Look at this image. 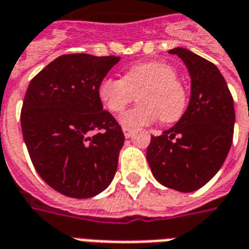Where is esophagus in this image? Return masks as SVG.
Returning a JSON list of instances; mask_svg holds the SVG:
<instances>
[{"label": "esophagus", "instance_id": "34e87169", "mask_svg": "<svg viewBox=\"0 0 249 249\" xmlns=\"http://www.w3.org/2000/svg\"><path fill=\"white\" fill-rule=\"evenodd\" d=\"M123 132H124V136L126 137V139H129V137H132L133 136V129H130V128H126V126H124L123 128Z\"/></svg>", "mask_w": 249, "mask_h": 249}]
</instances>
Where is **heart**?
Masks as SVG:
<instances>
[{
    "instance_id": "1",
    "label": "heart",
    "mask_w": 249,
    "mask_h": 249,
    "mask_svg": "<svg viewBox=\"0 0 249 249\" xmlns=\"http://www.w3.org/2000/svg\"><path fill=\"white\" fill-rule=\"evenodd\" d=\"M97 95L107 109L120 113L134 101L140 106L125 112L120 123L126 128H140L162 123H176L185 113L187 93L183 83L177 78V71L165 62H143L126 70L123 80L103 79Z\"/></svg>"
}]
</instances>
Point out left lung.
<instances>
[{
  "mask_svg": "<svg viewBox=\"0 0 249 249\" xmlns=\"http://www.w3.org/2000/svg\"><path fill=\"white\" fill-rule=\"evenodd\" d=\"M189 70L191 95L187 109L174 126L152 137L148 163L161 185L181 193L200 189L227 157L233 137V99L218 67L193 51L176 47Z\"/></svg>",
  "mask_w": 249,
  "mask_h": 249,
  "instance_id": "8db88e82",
  "label": "left lung"
}]
</instances>
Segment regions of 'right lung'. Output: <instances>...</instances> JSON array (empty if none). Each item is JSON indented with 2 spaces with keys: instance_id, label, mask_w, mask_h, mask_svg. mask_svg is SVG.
<instances>
[{
  "instance_id": "obj_1",
  "label": "right lung",
  "mask_w": 249,
  "mask_h": 249,
  "mask_svg": "<svg viewBox=\"0 0 249 249\" xmlns=\"http://www.w3.org/2000/svg\"><path fill=\"white\" fill-rule=\"evenodd\" d=\"M119 60L62 55L33 78L25 95L21 126L31 162L47 185L70 198L100 194L117 170L125 137L103 109L97 87Z\"/></svg>"
}]
</instances>
